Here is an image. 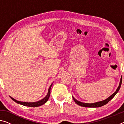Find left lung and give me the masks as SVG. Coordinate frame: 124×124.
I'll use <instances>...</instances> for the list:
<instances>
[{"instance_id": "1", "label": "left lung", "mask_w": 124, "mask_h": 124, "mask_svg": "<svg viewBox=\"0 0 124 124\" xmlns=\"http://www.w3.org/2000/svg\"><path fill=\"white\" fill-rule=\"evenodd\" d=\"M121 83H122V77L120 79V84H119V87H117V90L115 91V92H114L113 95H111L109 97H108V98H107L105 100L102 101H100L98 102H96L95 103H83V102H80L78 101L76 99L73 97V100H74V102L76 103L77 104L79 105V106H82V107H101L104 106V105L107 104L112 99V98L114 97L115 95L118 92L119 89L121 87Z\"/></svg>"}]
</instances>
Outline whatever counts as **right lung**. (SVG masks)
Returning a JSON list of instances; mask_svg holds the SVG:
<instances>
[{
    "mask_svg": "<svg viewBox=\"0 0 124 124\" xmlns=\"http://www.w3.org/2000/svg\"><path fill=\"white\" fill-rule=\"evenodd\" d=\"M51 86L52 84L50 86L49 89V91H48V93L47 94L46 96H45V97L43 98V99L41 100L40 101H39L36 102H20L18 101H17L16 100H15L14 98H12L11 97H10V98H11V99L15 101V102H16L17 103H18V104H22L23 106H28V107H38V106H40L41 105H43V104L45 103L48 100H49V97H50V90H51Z\"/></svg>",
    "mask_w": 124,
    "mask_h": 124,
    "instance_id": "right-lung-1",
    "label": "right lung"
}]
</instances>
